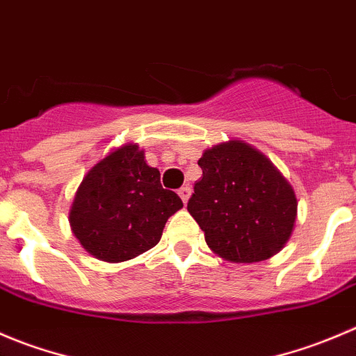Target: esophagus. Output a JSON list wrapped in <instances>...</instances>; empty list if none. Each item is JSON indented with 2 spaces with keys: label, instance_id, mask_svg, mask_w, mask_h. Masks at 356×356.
<instances>
[{
  "label": "esophagus",
  "instance_id": "34e87169",
  "mask_svg": "<svg viewBox=\"0 0 356 356\" xmlns=\"http://www.w3.org/2000/svg\"><path fill=\"white\" fill-rule=\"evenodd\" d=\"M190 193H192V188H190V186H181V188L178 190V195L181 197V200H183V204H186L188 202V197H190Z\"/></svg>",
  "mask_w": 356,
  "mask_h": 356
}]
</instances>
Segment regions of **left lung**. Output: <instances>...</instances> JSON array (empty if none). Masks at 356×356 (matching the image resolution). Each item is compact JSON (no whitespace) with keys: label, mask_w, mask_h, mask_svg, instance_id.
<instances>
[{"label":"left lung","mask_w":356,"mask_h":356,"mask_svg":"<svg viewBox=\"0 0 356 356\" xmlns=\"http://www.w3.org/2000/svg\"><path fill=\"white\" fill-rule=\"evenodd\" d=\"M188 213L207 245L227 261L272 258L289 241L298 213L293 186L259 150L241 140L207 149Z\"/></svg>","instance_id":"left-lung-1"}]
</instances>
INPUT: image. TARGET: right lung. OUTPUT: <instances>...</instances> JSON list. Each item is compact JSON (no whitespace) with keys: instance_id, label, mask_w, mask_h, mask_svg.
Here are the masks:
<instances>
[{"instance_id":"add662e5","label":"right lung","mask_w":356,"mask_h":356,"mask_svg":"<svg viewBox=\"0 0 356 356\" xmlns=\"http://www.w3.org/2000/svg\"><path fill=\"white\" fill-rule=\"evenodd\" d=\"M181 207L177 193L161 185L159 170L145 163L143 150L126 143L88 171L69 221L90 254L119 263L152 249L168 218Z\"/></svg>"}]
</instances>
